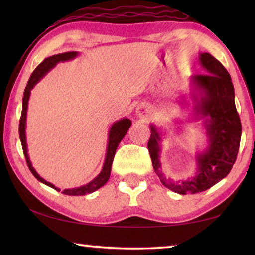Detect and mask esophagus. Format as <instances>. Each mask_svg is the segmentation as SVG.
Masks as SVG:
<instances>
[{
    "mask_svg": "<svg viewBox=\"0 0 255 255\" xmlns=\"http://www.w3.org/2000/svg\"><path fill=\"white\" fill-rule=\"evenodd\" d=\"M136 114H137L138 117H140V118L147 117V115H148L147 107H145V106H143V105L137 106V108H136Z\"/></svg>",
    "mask_w": 255,
    "mask_h": 255,
    "instance_id": "obj_1",
    "label": "esophagus"
}]
</instances>
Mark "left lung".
Instances as JSON below:
<instances>
[{
  "mask_svg": "<svg viewBox=\"0 0 255 255\" xmlns=\"http://www.w3.org/2000/svg\"><path fill=\"white\" fill-rule=\"evenodd\" d=\"M199 62L207 74L191 77L190 97L193 102V118H205L208 146L196 155L195 175L179 181L166 179L159 161L162 132L155 125H150L148 150L154 170L164 187L180 195L202 192L227 176L236 161L242 135L231 75L208 53H200Z\"/></svg>",
  "mask_w": 255,
  "mask_h": 255,
  "instance_id": "left-lung-1",
  "label": "left lung"
}]
</instances>
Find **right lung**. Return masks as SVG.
Returning a JSON list of instances; mask_svg holds the SVG:
<instances>
[{
    "label": "right lung",
    "mask_w": 255,
    "mask_h": 255,
    "mask_svg": "<svg viewBox=\"0 0 255 255\" xmlns=\"http://www.w3.org/2000/svg\"><path fill=\"white\" fill-rule=\"evenodd\" d=\"M77 55H79V51H68V53L50 56V57L46 58L44 62H41L39 65L36 67V70L33 71L31 76H30L27 86H25L23 99H22V112H21V118H20V124H19V136H20L21 145H22L25 161H27L29 170L31 171V173L34 175V178L44 184L48 185V187L57 190V191H60V189L55 187L53 183L48 182V181H46L45 179H42L41 176L37 173L36 170L33 169L32 164L30 162L28 147H27V137H25V122H27L28 101L30 98V92H31L33 86L36 85L38 82H39L42 77H44L47 73L51 70V68H54L56 66V64H58L59 62H66V60L74 59ZM130 126H131V122L130 119L128 118L119 119L118 122L112 124V126L109 129V133H108L107 154H106L105 163H103V166L100 173H99L92 181H90L89 183L82 185V187H79V188L65 189L63 190L62 193L67 196H84V195H88V193L94 192L96 190L100 189L102 185H105L107 183V181L110 178L111 165H112V161H114L116 150H117L119 143L123 140V138L125 137V135H126Z\"/></svg>",
    "instance_id": "right-lung-1"
}]
</instances>
